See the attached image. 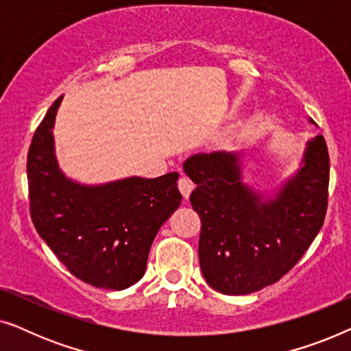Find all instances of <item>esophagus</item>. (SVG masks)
<instances>
[{"label":"esophagus","instance_id":"obj_1","mask_svg":"<svg viewBox=\"0 0 351 351\" xmlns=\"http://www.w3.org/2000/svg\"><path fill=\"white\" fill-rule=\"evenodd\" d=\"M193 189H195V184L189 179V177H180L179 190H180V193L184 195L185 199H189V196L191 191H193Z\"/></svg>","mask_w":351,"mask_h":351}]
</instances>
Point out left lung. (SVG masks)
I'll use <instances>...</instances> for the list:
<instances>
[{"label":"left lung","instance_id":"8db88e82","mask_svg":"<svg viewBox=\"0 0 351 351\" xmlns=\"http://www.w3.org/2000/svg\"><path fill=\"white\" fill-rule=\"evenodd\" d=\"M184 171L196 184L190 203L201 219V271L222 294H251L276 282L323 227L329 153L321 134L306 141L300 167L268 198L243 182L238 152L196 153Z\"/></svg>","mask_w":351,"mask_h":351}]
</instances>
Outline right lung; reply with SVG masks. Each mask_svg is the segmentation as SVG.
I'll list each match as a JSON object with an SVG mask.
<instances>
[{
  "label": "right lung",
  "instance_id": "add662e5",
  "mask_svg": "<svg viewBox=\"0 0 351 351\" xmlns=\"http://www.w3.org/2000/svg\"><path fill=\"white\" fill-rule=\"evenodd\" d=\"M64 99L47 110L27 158L30 214L36 232L71 275L121 291L143 276L152 243L182 203L177 172L84 185L59 167L54 121Z\"/></svg>",
  "mask_w": 351,
  "mask_h": 351
}]
</instances>
